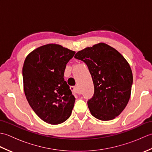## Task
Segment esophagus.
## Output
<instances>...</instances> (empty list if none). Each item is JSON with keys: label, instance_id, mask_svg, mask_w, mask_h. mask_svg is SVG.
Instances as JSON below:
<instances>
[{"label": "esophagus", "instance_id": "34e87169", "mask_svg": "<svg viewBox=\"0 0 152 152\" xmlns=\"http://www.w3.org/2000/svg\"><path fill=\"white\" fill-rule=\"evenodd\" d=\"M70 89L71 91H72L74 92V93H79L78 91V90H77V88H76V86H70Z\"/></svg>", "mask_w": 152, "mask_h": 152}]
</instances>
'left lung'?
<instances>
[{
	"label": "left lung",
	"mask_w": 152,
	"mask_h": 152,
	"mask_svg": "<svg viewBox=\"0 0 152 152\" xmlns=\"http://www.w3.org/2000/svg\"><path fill=\"white\" fill-rule=\"evenodd\" d=\"M74 57L87 64L92 77L94 94L88 101L92 115L102 121L117 117L127 104L133 85L127 61L104 43L79 51Z\"/></svg>",
	"instance_id": "obj_1"
}]
</instances>
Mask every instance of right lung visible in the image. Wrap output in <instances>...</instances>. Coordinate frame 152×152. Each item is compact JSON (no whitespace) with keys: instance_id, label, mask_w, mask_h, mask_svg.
<instances>
[{"instance_id":"obj_1","label":"right lung","mask_w":152,"mask_h":152,"mask_svg":"<svg viewBox=\"0 0 152 152\" xmlns=\"http://www.w3.org/2000/svg\"><path fill=\"white\" fill-rule=\"evenodd\" d=\"M75 51L58 44L38 48L25 60L22 74L25 96L33 111L48 124L69 118L75 98L64 79L67 63Z\"/></svg>"}]
</instances>
